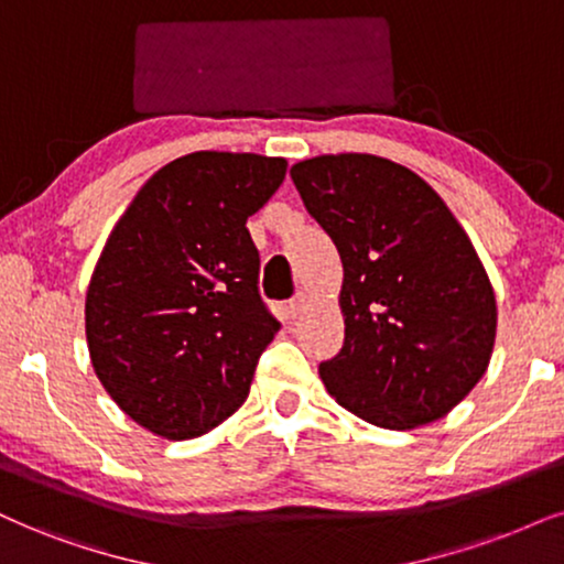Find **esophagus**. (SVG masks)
<instances>
[{"label":"esophagus","instance_id":"esophagus-1","mask_svg":"<svg viewBox=\"0 0 564 564\" xmlns=\"http://www.w3.org/2000/svg\"><path fill=\"white\" fill-rule=\"evenodd\" d=\"M305 311V295H295L293 301L288 303V316L290 318H297Z\"/></svg>","mask_w":564,"mask_h":564}]
</instances>
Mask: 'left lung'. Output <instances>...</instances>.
I'll list each match as a JSON object with an SVG mask.
<instances>
[{"instance_id":"1","label":"left lung","mask_w":564,"mask_h":564,"mask_svg":"<svg viewBox=\"0 0 564 564\" xmlns=\"http://www.w3.org/2000/svg\"><path fill=\"white\" fill-rule=\"evenodd\" d=\"M293 183L343 259V350L318 366L326 392L373 426H423L489 368L497 301L440 193L371 154L297 162Z\"/></svg>"}]
</instances>
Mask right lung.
Returning <instances> with one entry per match:
<instances>
[{
	"mask_svg": "<svg viewBox=\"0 0 564 564\" xmlns=\"http://www.w3.org/2000/svg\"><path fill=\"white\" fill-rule=\"evenodd\" d=\"M280 156L196 151L145 180L86 293L90 366L124 415L164 440L206 434L246 402L280 332L246 227L282 185Z\"/></svg>",
	"mask_w": 564,
	"mask_h": 564,
	"instance_id": "add662e5",
	"label": "right lung"
}]
</instances>
